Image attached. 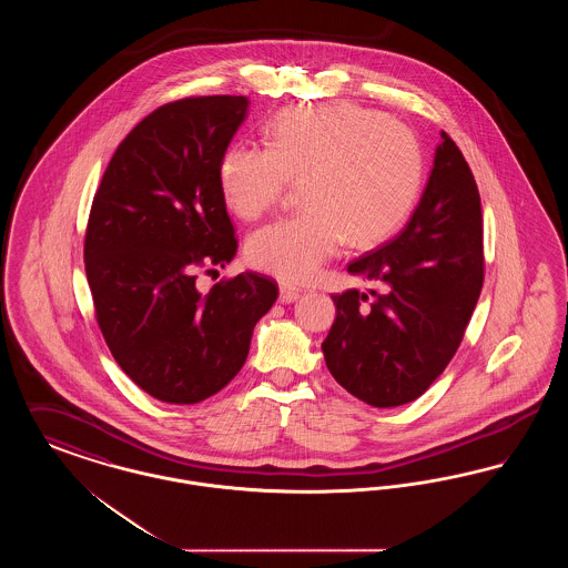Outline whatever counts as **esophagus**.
<instances>
[{"instance_id": "obj_1", "label": "esophagus", "mask_w": 568, "mask_h": 568, "mask_svg": "<svg viewBox=\"0 0 568 568\" xmlns=\"http://www.w3.org/2000/svg\"><path fill=\"white\" fill-rule=\"evenodd\" d=\"M297 297H300V290H296V287H290V285H281L278 300H281L283 304H292V302H296Z\"/></svg>"}]
</instances>
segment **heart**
Listing matches in <instances>:
<instances>
[{
	"mask_svg": "<svg viewBox=\"0 0 568 568\" xmlns=\"http://www.w3.org/2000/svg\"><path fill=\"white\" fill-rule=\"evenodd\" d=\"M417 135L377 110L347 102L285 110L268 146L236 140L221 153L216 181L225 206L257 219L302 181L306 211L255 230L246 241L253 268L306 283L341 251L389 239L413 213L424 185Z\"/></svg>",
	"mask_w": 568,
	"mask_h": 568,
	"instance_id": "b5f03b06",
	"label": "heart"
}]
</instances>
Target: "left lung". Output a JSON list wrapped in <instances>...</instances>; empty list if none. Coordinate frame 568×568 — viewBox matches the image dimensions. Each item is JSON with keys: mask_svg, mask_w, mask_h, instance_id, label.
Instances as JSON below:
<instances>
[{"mask_svg": "<svg viewBox=\"0 0 568 568\" xmlns=\"http://www.w3.org/2000/svg\"><path fill=\"white\" fill-rule=\"evenodd\" d=\"M422 200L392 243L349 264L378 290L332 296L325 364L355 398L387 408L419 398L458 352L484 287V225L475 176L440 132Z\"/></svg>", "mask_w": 568, "mask_h": 568, "instance_id": "obj_1", "label": "left lung"}]
</instances>
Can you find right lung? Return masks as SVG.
I'll list each match as a JSON object with an SVG mask.
<instances>
[{"mask_svg":"<svg viewBox=\"0 0 568 568\" xmlns=\"http://www.w3.org/2000/svg\"><path fill=\"white\" fill-rule=\"evenodd\" d=\"M244 95L163 104L116 146L95 191L84 271L112 357L140 389L195 405L243 368L278 285L257 272L197 292V271L225 266L239 241L219 190L221 153ZM211 272V271H206Z\"/></svg>","mask_w":568,"mask_h":568,"instance_id":"right-lung-1","label":"right lung"}]
</instances>
